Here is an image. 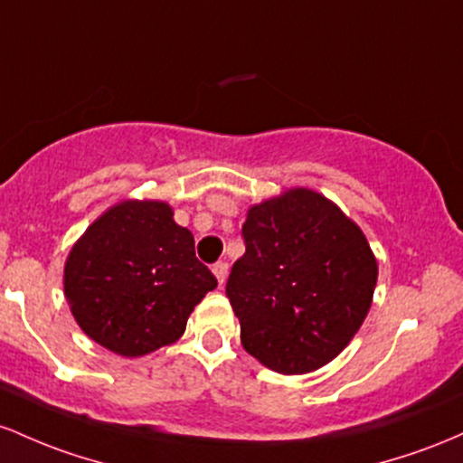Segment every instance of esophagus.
<instances>
[{
	"label": "esophagus",
	"mask_w": 463,
	"mask_h": 463,
	"mask_svg": "<svg viewBox=\"0 0 463 463\" xmlns=\"http://www.w3.org/2000/svg\"><path fill=\"white\" fill-rule=\"evenodd\" d=\"M227 271H230V267H227V262H216L214 267H212V273L216 275L218 284H225V279H227Z\"/></svg>",
	"instance_id": "obj_1"
}]
</instances>
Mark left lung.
Masks as SVG:
<instances>
[{"label":"left lung","mask_w":463,"mask_h":463,"mask_svg":"<svg viewBox=\"0 0 463 463\" xmlns=\"http://www.w3.org/2000/svg\"><path fill=\"white\" fill-rule=\"evenodd\" d=\"M242 238L225 287L242 347L279 373L324 367L372 306L378 264L365 233L324 194L293 188L253 205Z\"/></svg>","instance_id":"left-lung-1"}]
</instances>
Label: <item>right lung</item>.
Segmentation results:
<instances>
[{
  "label": "right lung",
  "mask_w": 463,
  "mask_h": 463,
  "mask_svg": "<svg viewBox=\"0 0 463 463\" xmlns=\"http://www.w3.org/2000/svg\"><path fill=\"white\" fill-rule=\"evenodd\" d=\"M65 298L82 332L119 356H144L184 335L216 288L194 236L162 201H122L93 221L65 262Z\"/></svg>",
  "instance_id": "1"
}]
</instances>
